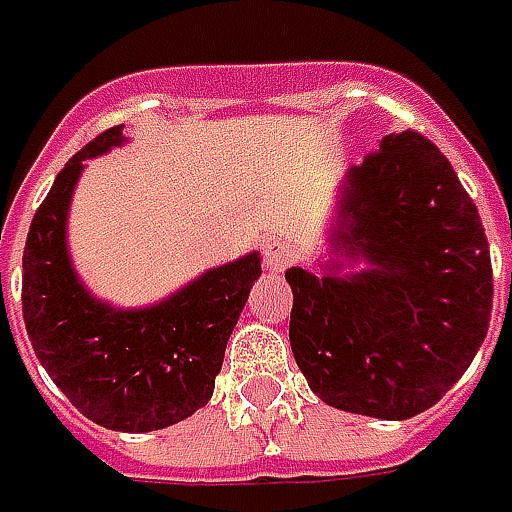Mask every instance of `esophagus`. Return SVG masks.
<instances>
[{
    "instance_id": "obj_1",
    "label": "esophagus",
    "mask_w": 512,
    "mask_h": 512,
    "mask_svg": "<svg viewBox=\"0 0 512 512\" xmlns=\"http://www.w3.org/2000/svg\"><path fill=\"white\" fill-rule=\"evenodd\" d=\"M296 262V250L293 245H287L282 239H270L265 245V267L267 270H276L282 273L285 267H290Z\"/></svg>"
}]
</instances>
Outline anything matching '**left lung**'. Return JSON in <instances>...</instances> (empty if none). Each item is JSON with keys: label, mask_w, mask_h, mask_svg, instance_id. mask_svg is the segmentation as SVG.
Masks as SVG:
<instances>
[{"label": "left lung", "mask_w": 512, "mask_h": 512, "mask_svg": "<svg viewBox=\"0 0 512 512\" xmlns=\"http://www.w3.org/2000/svg\"><path fill=\"white\" fill-rule=\"evenodd\" d=\"M350 261L362 271L339 274ZM290 347L310 390L347 413L410 419L442 399L482 347L493 267L479 210L444 153L390 133L339 190L322 276L285 273Z\"/></svg>", "instance_id": "1"}]
</instances>
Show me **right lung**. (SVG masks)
<instances>
[{"instance_id": "add662e5", "label": "right lung", "mask_w": 512, "mask_h": 512, "mask_svg": "<svg viewBox=\"0 0 512 512\" xmlns=\"http://www.w3.org/2000/svg\"><path fill=\"white\" fill-rule=\"evenodd\" d=\"M125 145L122 125L79 150L39 205L22 256V316L36 359L90 422L148 433L193 416L213 396L259 250L213 267L159 305L122 310L93 299L68 253V210L85 159Z\"/></svg>"}]
</instances>
